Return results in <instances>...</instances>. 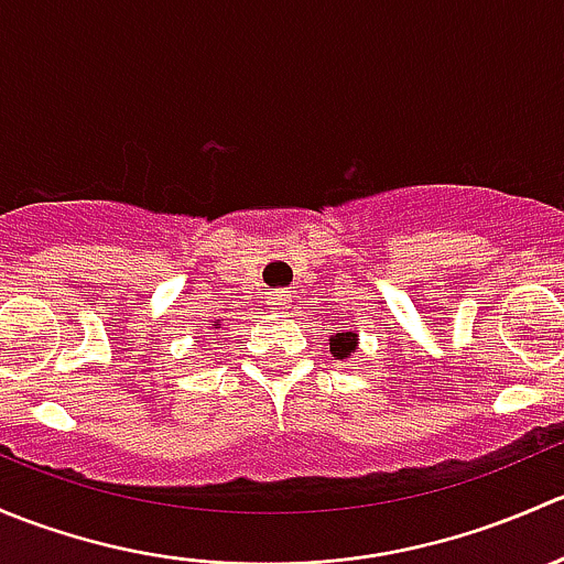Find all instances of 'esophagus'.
Listing matches in <instances>:
<instances>
[{"instance_id":"obj_1","label":"esophagus","mask_w":564,"mask_h":564,"mask_svg":"<svg viewBox=\"0 0 564 564\" xmlns=\"http://www.w3.org/2000/svg\"><path fill=\"white\" fill-rule=\"evenodd\" d=\"M270 305H275V308H286L289 303H292V294L286 292V289H275V292H270Z\"/></svg>"}]
</instances>
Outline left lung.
I'll list each match as a JSON object with an SVG mask.
<instances>
[{
    "instance_id": "obj_1",
    "label": "left lung",
    "mask_w": 564,
    "mask_h": 564,
    "mask_svg": "<svg viewBox=\"0 0 564 564\" xmlns=\"http://www.w3.org/2000/svg\"><path fill=\"white\" fill-rule=\"evenodd\" d=\"M355 349H357L355 329H338L335 335H329V351H333L335 360H346Z\"/></svg>"
}]
</instances>
